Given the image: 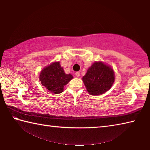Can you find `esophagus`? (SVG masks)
Listing matches in <instances>:
<instances>
[{"label":"esophagus","mask_w":150,"mask_h":150,"mask_svg":"<svg viewBox=\"0 0 150 150\" xmlns=\"http://www.w3.org/2000/svg\"><path fill=\"white\" fill-rule=\"evenodd\" d=\"M75 75L77 76V77H80V73H79V72H76V73H75Z\"/></svg>","instance_id":"34e87169"}]
</instances>
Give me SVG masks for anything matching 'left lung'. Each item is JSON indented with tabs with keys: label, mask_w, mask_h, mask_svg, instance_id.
<instances>
[{
	"label": "left lung",
	"mask_w": 150,
	"mask_h": 150,
	"mask_svg": "<svg viewBox=\"0 0 150 150\" xmlns=\"http://www.w3.org/2000/svg\"><path fill=\"white\" fill-rule=\"evenodd\" d=\"M88 93L99 95L110 89L115 81V73L109 66L102 62H95L83 77Z\"/></svg>",
	"instance_id": "8db88e82"
}]
</instances>
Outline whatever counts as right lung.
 <instances>
[{
    "instance_id": "1",
    "label": "right lung",
    "mask_w": 150,
    "mask_h": 150,
    "mask_svg": "<svg viewBox=\"0 0 150 150\" xmlns=\"http://www.w3.org/2000/svg\"><path fill=\"white\" fill-rule=\"evenodd\" d=\"M72 79L71 74H65L59 62H55L44 68L40 75L42 85L49 92L54 94L62 93L64 86Z\"/></svg>"
}]
</instances>
